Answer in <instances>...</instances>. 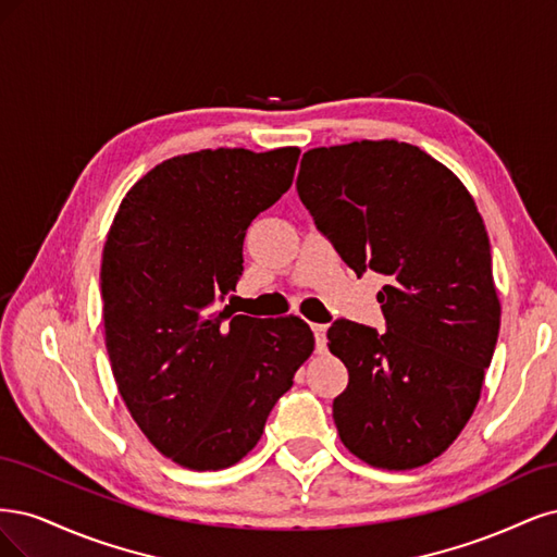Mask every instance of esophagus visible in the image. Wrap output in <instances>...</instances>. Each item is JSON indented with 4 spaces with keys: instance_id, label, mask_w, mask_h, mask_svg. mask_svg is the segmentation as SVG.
Here are the masks:
<instances>
[{
    "instance_id": "obj_1",
    "label": "esophagus",
    "mask_w": 557,
    "mask_h": 557,
    "mask_svg": "<svg viewBox=\"0 0 557 557\" xmlns=\"http://www.w3.org/2000/svg\"><path fill=\"white\" fill-rule=\"evenodd\" d=\"M312 333H314L317 351H324L326 349V326L324 324H312Z\"/></svg>"
}]
</instances>
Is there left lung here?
<instances>
[{
	"label": "left lung",
	"mask_w": 557,
	"mask_h": 557,
	"mask_svg": "<svg viewBox=\"0 0 557 557\" xmlns=\"http://www.w3.org/2000/svg\"><path fill=\"white\" fill-rule=\"evenodd\" d=\"M296 189L361 277H386V333L337 319L329 349L349 370L333 419L354 456L414 470L442 456L479 403L499 333L491 243L458 177L417 146L354 140L302 154Z\"/></svg>",
	"instance_id": "left-lung-1"
}]
</instances>
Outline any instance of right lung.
<instances>
[{
	"label": "right lung",
	"instance_id": "right-lung-1",
	"mask_svg": "<svg viewBox=\"0 0 557 557\" xmlns=\"http://www.w3.org/2000/svg\"><path fill=\"white\" fill-rule=\"evenodd\" d=\"M298 148H220L161 161L124 196L101 259L106 349L157 451L224 470L263 435L314 349L298 317L214 312L236 292L247 226L292 187Z\"/></svg>",
	"mask_w": 557,
	"mask_h": 557
}]
</instances>
